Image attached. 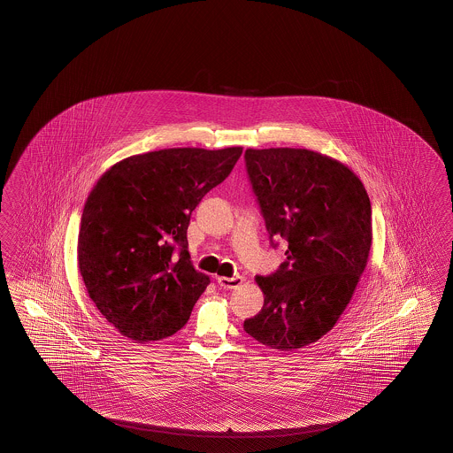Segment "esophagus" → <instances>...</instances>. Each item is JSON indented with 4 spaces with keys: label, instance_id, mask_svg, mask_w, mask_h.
I'll return each instance as SVG.
<instances>
[{
    "label": "esophagus",
    "instance_id": "1",
    "mask_svg": "<svg viewBox=\"0 0 453 453\" xmlns=\"http://www.w3.org/2000/svg\"><path fill=\"white\" fill-rule=\"evenodd\" d=\"M242 277L241 275H234V277H218V284H219L222 288H235L237 286H241L242 284Z\"/></svg>",
    "mask_w": 453,
    "mask_h": 453
}]
</instances>
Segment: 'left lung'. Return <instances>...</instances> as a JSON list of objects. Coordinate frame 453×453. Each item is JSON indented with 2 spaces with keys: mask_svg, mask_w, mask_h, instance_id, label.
<instances>
[{
  "mask_svg": "<svg viewBox=\"0 0 453 453\" xmlns=\"http://www.w3.org/2000/svg\"><path fill=\"white\" fill-rule=\"evenodd\" d=\"M247 174L286 261L256 277L264 292L244 330L277 350H296L326 335L352 299L372 246L371 199L347 165L294 148L247 150Z\"/></svg>",
  "mask_w": 453,
  "mask_h": 453,
  "instance_id": "obj_1",
  "label": "left lung"
}]
</instances>
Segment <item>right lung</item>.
<instances>
[{"mask_svg": "<svg viewBox=\"0 0 453 453\" xmlns=\"http://www.w3.org/2000/svg\"><path fill=\"white\" fill-rule=\"evenodd\" d=\"M242 148H173L126 157L84 204L78 264L91 301L123 335L161 341L189 320L209 286L188 250L192 211Z\"/></svg>", "mask_w": 453, "mask_h": 453, "instance_id": "1", "label": "right lung"}]
</instances>
